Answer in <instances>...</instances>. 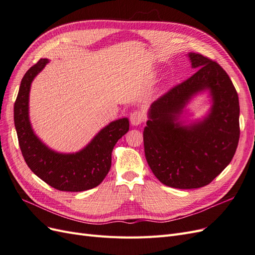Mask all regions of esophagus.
Returning a JSON list of instances; mask_svg holds the SVG:
<instances>
[{
  "label": "esophagus",
  "mask_w": 255,
  "mask_h": 255,
  "mask_svg": "<svg viewBox=\"0 0 255 255\" xmlns=\"http://www.w3.org/2000/svg\"><path fill=\"white\" fill-rule=\"evenodd\" d=\"M144 120V115L140 111H135L132 114H130V125L137 127L141 125Z\"/></svg>",
  "instance_id": "1"
}]
</instances>
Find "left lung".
<instances>
[{"instance_id":"obj_1","label":"left lung","mask_w":255,"mask_h":255,"mask_svg":"<svg viewBox=\"0 0 255 255\" xmlns=\"http://www.w3.org/2000/svg\"><path fill=\"white\" fill-rule=\"evenodd\" d=\"M197 72L154 101L143 129L146 161L166 186L192 189L210 184L232 160L239 140V101L227 72L201 54L188 53ZM208 92L202 120H182L192 97Z\"/></svg>"}]
</instances>
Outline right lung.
I'll list each match as a JSON object with an SVG mask.
<instances>
[{"mask_svg":"<svg viewBox=\"0 0 255 255\" xmlns=\"http://www.w3.org/2000/svg\"><path fill=\"white\" fill-rule=\"evenodd\" d=\"M49 59L41 58L23 76L13 107V120L25 163L38 177L61 191H84L105 179L112 166L115 144L128 133L129 122L121 118L109 123L82 150L59 153L50 149L35 134L29 121L30 85Z\"/></svg>","mask_w":255,"mask_h":255,"instance_id":"right-lung-1","label":"right lung"}]
</instances>
